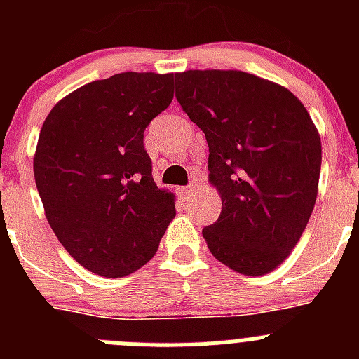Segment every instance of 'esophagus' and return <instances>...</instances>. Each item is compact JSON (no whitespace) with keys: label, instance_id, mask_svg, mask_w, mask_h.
Returning a JSON list of instances; mask_svg holds the SVG:
<instances>
[{"label":"esophagus","instance_id":"esophagus-1","mask_svg":"<svg viewBox=\"0 0 359 359\" xmlns=\"http://www.w3.org/2000/svg\"><path fill=\"white\" fill-rule=\"evenodd\" d=\"M194 190H196V185H189V187H183L180 192H182L183 198H189V196H192V192H194Z\"/></svg>","mask_w":359,"mask_h":359}]
</instances>
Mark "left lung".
Here are the masks:
<instances>
[{"instance_id": "left-lung-1", "label": "left lung", "mask_w": 359, "mask_h": 359, "mask_svg": "<svg viewBox=\"0 0 359 359\" xmlns=\"http://www.w3.org/2000/svg\"><path fill=\"white\" fill-rule=\"evenodd\" d=\"M176 98L208 144L221 215L203 237L248 277L273 271L306 230L318 196L322 142L287 88L241 69L176 73Z\"/></svg>"}]
</instances>
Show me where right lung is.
<instances>
[{"mask_svg":"<svg viewBox=\"0 0 359 359\" xmlns=\"http://www.w3.org/2000/svg\"><path fill=\"white\" fill-rule=\"evenodd\" d=\"M174 97V73L123 72L81 86L44 120L34 177L44 215L88 271L128 277L147 264L176 215L158 189L144 131Z\"/></svg>","mask_w":359,"mask_h":359,"instance_id":"right-lung-1","label":"right lung"}]
</instances>
